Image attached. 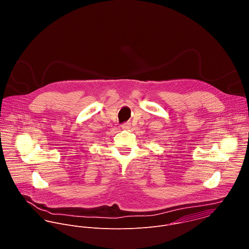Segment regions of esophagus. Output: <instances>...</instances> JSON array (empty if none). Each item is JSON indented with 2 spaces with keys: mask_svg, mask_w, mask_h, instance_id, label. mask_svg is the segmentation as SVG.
Wrapping results in <instances>:
<instances>
[{
  "mask_svg": "<svg viewBox=\"0 0 249 249\" xmlns=\"http://www.w3.org/2000/svg\"><path fill=\"white\" fill-rule=\"evenodd\" d=\"M122 128L123 129H128V128H130V123H128V122H126V123H124V124H122Z\"/></svg>",
  "mask_w": 249,
  "mask_h": 249,
  "instance_id": "esophagus-1",
  "label": "esophagus"
}]
</instances>
